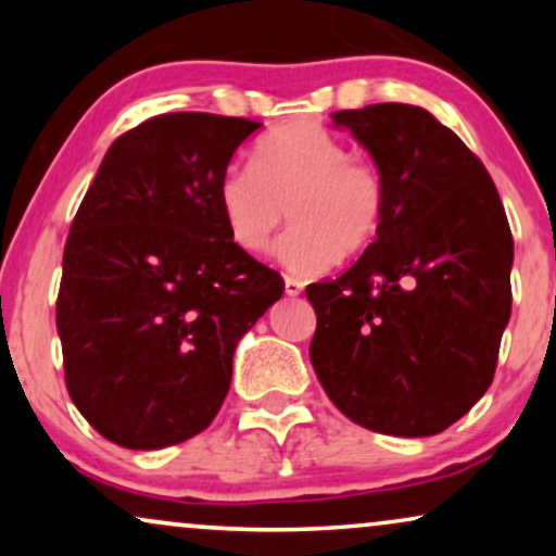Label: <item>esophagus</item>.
Returning <instances> with one entry per match:
<instances>
[{
  "label": "esophagus",
  "mask_w": 556,
  "mask_h": 556,
  "mask_svg": "<svg viewBox=\"0 0 556 556\" xmlns=\"http://www.w3.org/2000/svg\"><path fill=\"white\" fill-rule=\"evenodd\" d=\"M285 292L290 298H298L300 292H303V282H300V279H295V277H285Z\"/></svg>",
  "instance_id": "1"
}]
</instances>
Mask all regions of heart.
I'll use <instances>...</instances> for the list:
<instances>
[{
    "instance_id": "heart-1",
    "label": "heart",
    "mask_w": 556,
    "mask_h": 556,
    "mask_svg": "<svg viewBox=\"0 0 556 556\" xmlns=\"http://www.w3.org/2000/svg\"><path fill=\"white\" fill-rule=\"evenodd\" d=\"M216 195L229 238L248 253L269 251L290 212L295 225L277 256L300 277L366 251L387 208L381 172L350 156L348 146L316 123H292L266 136L253 167H229Z\"/></svg>"
}]
</instances>
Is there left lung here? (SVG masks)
<instances>
[{"instance_id":"obj_1","label":"left lung","mask_w":556,"mask_h":556,"mask_svg":"<svg viewBox=\"0 0 556 556\" xmlns=\"http://www.w3.org/2000/svg\"><path fill=\"white\" fill-rule=\"evenodd\" d=\"M384 177L376 240L342 277L305 287L316 311L311 363L353 424L433 437L494 379L513 311V232L486 167L413 104L344 110Z\"/></svg>"}]
</instances>
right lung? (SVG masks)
I'll return each instance as SVG.
<instances>
[{
	"instance_id": "obj_1",
	"label": "right lung",
	"mask_w": 556,
	"mask_h": 556,
	"mask_svg": "<svg viewBox=\"0 0 556 556\" xmlns=\"http://www.w3.org/2000/svg\"><path fill=\"white\" fill-rule=\"evenodd\" d=\"M258 123L159 114L106 151L70 227L56 331L80 416L127 450L212 424L248 329L285 282L229 238L219 180Z\"/></svg>"
}]
</instances>
